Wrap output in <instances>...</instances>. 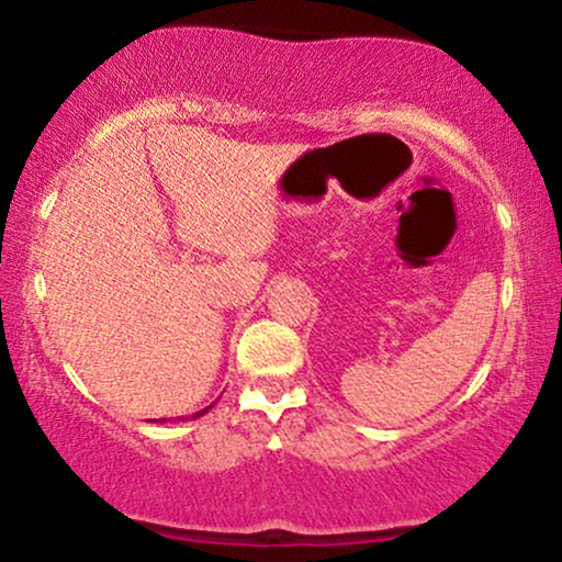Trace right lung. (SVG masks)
I'll return each mask as SVG.
<instances>
[{"label":"right lung","instance_id":"right-lung-1","mask_svg":"<svg viewBox=\"0 0 562 562\" xmlns=\"http://www.w3.org/2000/svg\"><path fill=\"white\" fill-rule=\"evenodd\" d=\"M211 406H214V404H211ZM211 406H205V409H200V412H195V415H192V420H195V417H200V415H205V412H209L211 409ZM182 420H184V417H182ZM166 423V420H164Z\"/></svg>","mask_w":562,"mask_h":562}]
</instances>
